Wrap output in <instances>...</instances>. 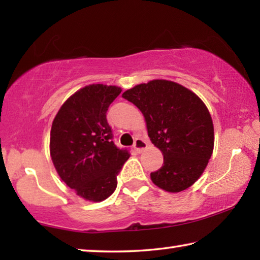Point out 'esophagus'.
<instances>
[{"label": "esophagus", "instance_id": "34e87169", "mask_svg": "<svg viewBox=\"0 0 260 260\" xmlns=\"http://www.w3.org/2000/svg\"><path fill=\"white\" fill-rule=\"evenodd\" d=\"M147 146H148V143H147V141L143 140V139H141V138L135 139L134 145H133L135 152H138V153H141L143 149L147 148Z\"/></svg>", "mask_w": 260, "mask_h": 260}]
</instances>
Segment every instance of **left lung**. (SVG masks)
Here are the masks:
<instances>
[{
  "label": "left lung",
  "instance_id": "left-lung-1",
  "mask_svg": "<svg viewBox=\"0 0 260 260\" xmlns=\"http://www.w3.org/2000/svg\"><path fill=\"white\" fill-rule=\"evenodd\" d=\"M146 119L148 137L164 154V165L150 173L158 188L179 192L199 180L214 149V125L195 93L174 81L156 79L122 93Z\"/></svg>",
  "mask_w": 260,
  "mask_h": 260
}]
</instances>
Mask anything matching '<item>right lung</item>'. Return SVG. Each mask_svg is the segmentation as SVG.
Segmentation results:
<instances>
[{
	"label": "right lung",
	"instance_id": "obj_1",
	"mask_svg": "<svg viewBox=\"0 0 260 260\" xmlns=\"http://www.w3.org/2000/svg\"><path fill=\"white\" fill-rule=\"evenodd\" d=\"M120 93L118 86H85L63 104L52 122L50 154L58 175L77 195L92 202L114 192L118 174L131 155L115 146L106 118Z\"/></svg>",
	"mask_w": 260,
	"mask_h": 260
}]
</instances>
